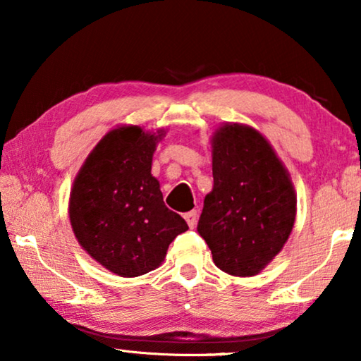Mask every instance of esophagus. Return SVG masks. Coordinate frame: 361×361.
Listing matches in <instances>:
<instances>
[{
    "label": "esophagus",
    "mask_w": 361,
    "mask_h": 361,
    "mask_svg": "<svg viewBox=\"0 0 361 361\" xmlns=\"http://www.w3.org/2000/svg\"><path fill=\"white\" fill-rule=\"evenodd\" d=\"M184 219L187 220V225L190 226V228H194L197 225V210H192V212H187L184 215Z\"/></svg>",
    "instance_id": "1"
}]
</instances>
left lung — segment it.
<instances>
[{"mask_svg":"<svg viewBox=\"0 0 361 361\" xmlns=\"http://www.w3.org/2000/svg\"><path fill=\"white\" fill-rule=\"evenodd\" d=\"M214 189L197 231L231 276L258 274L283 250L295 221L289 172L255 128L225 123L212 136Z\"/></svg>","mask_w":361,"mask_h":361,"instance_id":"left-lung-1","label":"left lung"}]
</instances>
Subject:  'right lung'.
Returning a JSON list of instances; mask_svg holds the SVG:
<instances>
[{"label": "right lung", "mask_w": 361, "mask_h": 361, "mask_svg": "<svg viewBox=\"0 0 361 361\" xmlns=\"http://www.w3.org/2000/svg\"><path fill=\"white\" fill-rule=\"evenodd\" d=\"M164 135L133 125L108 131L73 180L68 216L75 238L97 263L121 278L156 269L172 240L189 230L164 205L151 174L152 154Z\"/></svg>", "instance_id": "1"}]
</instances>
